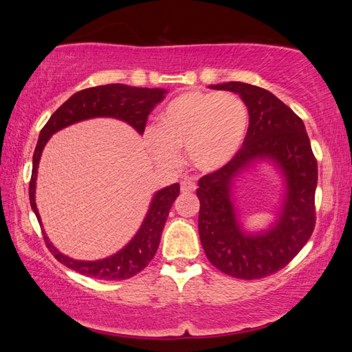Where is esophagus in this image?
Listing matches in <instances>:
<instances>
[{
    "label": "esophagus",
    "instance_id": "esophagus-1",
    "mask_svg": "<svg viewBox=\"0 0 352 352\" xmlns=\"http://www.w3.org/2000/svg\"><path fill=\"white\" fill-rule=\"evenodd\" d=\"M197 189V184L193 180H190V178H184V180L182 182V192L183 193H192L195 192Z\"/></svg>",
    "mask_w": 352,
    "mask_h": 352
}]
</instances>
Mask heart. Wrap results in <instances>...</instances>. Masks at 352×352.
I'll use <instances>...</instances> for the list:
<instances>
[{
  "label": "heart",
  "mask_w": 352,
  "mask_h": 352,
  "mask_svg": "<svg viewBox=\"0 0 352 352\" xmlns=\"http://www.w3.org/2000/svg\"><path fill=\"white\" fill-rule=\"evenodd\" d=\"M248 125V107L239 95L188 91L169 101L145 140L157 160L174 162L177 149L186 148L193 166L212 172L237 154Z\"/></svg>",
  "instance_id": "obj_1"
}]
</instances>
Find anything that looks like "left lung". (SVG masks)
<instances>
[{
  "instance_id": "obj_1",
  "label": "left lung",
  "mask_w": 352,
  "mask_h": 352,
  "mask_svg": "<svg viewBox=\"0 0 352 352\" xmlns=\"http://www.w3.org/2000/svg\"><path fill=\"white\" fill-rule=\"evenodd\" d=\"M212 89L237 94L250 125L242 148L226 166L199 178V239L210 263L241 280H258L289 265L315 230L318 162L302 119L266 89L230 81ZM276 162L287 180L279 221L260 235L243 234L230 203L232 178L254 160Z\"/></svg>"
}]
</instances>
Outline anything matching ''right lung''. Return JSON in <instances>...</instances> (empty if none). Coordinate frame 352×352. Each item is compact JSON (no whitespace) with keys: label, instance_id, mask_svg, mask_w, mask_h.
I'll use <instances>...</instances> for the list:
<instances>
[{"label":"right lung","instance_id":"add662e5","mask_svg":"<svg viewBox=\"0 0 352 352\" xmlns=\"http://www.w3.org/2000/svg\"><path fill=\"white\" fill-rule=\"evenodd\" d=\"M166 91L164 89H148V87H131L125 85H106L89 87L85 91L74 94L68 101H65L54 113L51 115L48 122L41 130L39 140L33 154V170L30 178V206L41 223L39 213H37L34 189L37 166H39L42 149L47 144L51 134L65 129L74 122L83 121V119L96 116H110L118 118L129 122L140 134L145 131L148 115L151 113L155 104H159ZM180 193V184L175 183L159 190L153 198L151 207H149L146 218L142 223L138 234L133 241L125 246L124 250L116 252L115 256L96 261H80L58 252L50 239L43 233V241L50 252L62 265L72 269L81 275L91 276L98 280H126L148 266L149 261L155 256L159 248L162 231L166 223L168 214L175 198Z\"/></svg>","mask_w":352,"mask_h":352}]
</instances>
